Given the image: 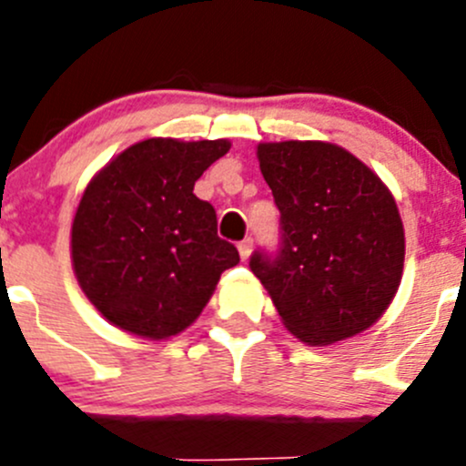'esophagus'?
<instances>
[{
  "label": "esophagus",
  "instance_id": "esophagus-1",
  "mask_svg": "<svg viewBox=\"0 0 466 466\" xmlns=\"http://www.w3.org/2000/svg\"><path fill=\"white\" fill-rule=\"evenodd\" d=\"M238 248H239V258H242V260H247V258L251 256V248H253V238H244L242 242L238 244Z\"/></svg>",
  "mask_w": 466,
  "mask_h": 466
}]
</instances>
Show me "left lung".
<instances>
[{
	"label": "left lung",
	"instance_id": "1",
	"mask_svg": "<svg viewBox=\"0 0 466 466\" xmlns=\"http://www.w3.org/2000/svg\"><path fill=\"white\" fill-rule=\"evenodd\" d=\"M280 213L276 251L248 267L289 333L330 344L370 329L400 283L405 235L394 197L365 163L330 142L258 145Z\"/></svg>",
	"mask_w": 466,
	"mask_h": 466
}]
</instances>
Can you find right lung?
I'll return each instance as SVG.
<instances>
[{"label":"right lung","mask_w":466,"mask_h":466,"mask_svg":"<svg viewBox=\"0 0 466 466\" xmlns=\"http://www.w3.org/2000/svg\"><path fill=\"white\" fill-rule=\"evenodd\" d=\"M228 140L151 137L90 181L72 224V262L92 306L119 329L151 339L181 333L208 303L222 271L239 262L218 235V215L195 181Z\"/></svg>","instance_id":"add662e5"}]
</instances>
